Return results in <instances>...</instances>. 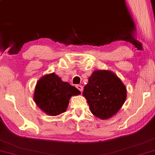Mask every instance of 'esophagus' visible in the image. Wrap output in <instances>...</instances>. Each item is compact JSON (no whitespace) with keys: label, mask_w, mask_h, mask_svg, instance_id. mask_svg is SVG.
<instances>
[{"label":"esophagus","mask_w":155,"mask_h":155,"mask_svg":"<svg viewBox=\"0 0 155 155\" xmlns=\"http://www.w3.org/2000/svg\"><path fill=\"white\" fill-rule=\"evenodd\" d=\"M76 88H77L78 90H79V91L81 92L83 91V87L81 86V85H79V84H78V85H76Z\"/></svg>","instance_id":"34e87169"}]
</instances>
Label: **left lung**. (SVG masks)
I'll list each match as a JSON object with an SVG mask.
<instances>
[{
    "label": "left lung",
    "mask_w": 155,
    "mask_h": 155,
    "mask_svg": "<svg viewBox=\"0 0 155 155\" xmlns=\"http://www.w3.org/2000/svg\"><path fill=\"white\" fill-rule=\"evenodd\" d=\"M84 86L83 96L87 101L92 114L107 120L116 114L127 97L125 86L114 73L95 71Z\"/></svg>",
    "instance_id": "8db88e82"
}]
</instances>
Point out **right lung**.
Wrapping results in <instances>:
<instances>
[{
  "label": "right lung",
  "instance_id": "right-lung-1",
  "mask_svg": "<svg viewBox=\"0 0 155 155\" xmlns=\"http://www.w3.org/2000/svg\"><path fill=\"white\" fill-rule=\"evenodd\" d=\"M81 92L58 75L52 74L42 76L36 84L34 101L41 109L50 116H57L66 111L71 97Z\"/></svg>",
  "mask_w": 155,
  "mask_h": 155
}]
</instances>
